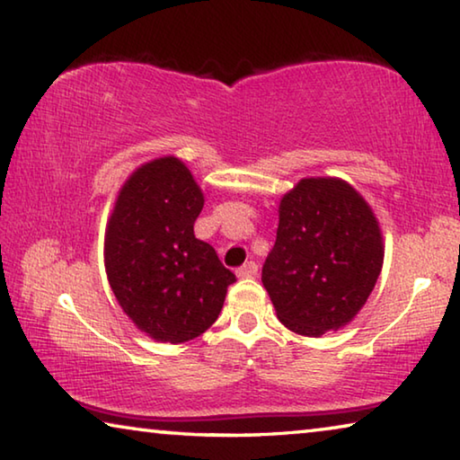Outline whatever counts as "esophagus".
<instances>
[{"mask_svg": "<svg viewBox=\"0 0 460 460\" xmlns=\"http://www.w3.org/2000/svg\"><path fill=\"white\" fill-rule=\"evenodd\" d=\"M237 274L243 276V278L255 276V274H258V263H255V261H245L243 266H241V268L237 270Z\"/></svg>", "mask_w": 460, "mask_h": 460, "instance_id": "esophagus-1", "label": "esophagus"}]
</instances>
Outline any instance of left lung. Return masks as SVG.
<instances>
[{
    "label": "left lung",
    "mask_w": 460,
    "mask_h": 460,
    "mask_svg": "<svg viewBox=\"0 0 460 460\" xmlns=\"http://www.w3.org/2000/svg\"><path fill=\"white\" fill-rule=\"evenodd\" d=\"M384 266L371 208L339 178H305L279 202L261 282L288 329L321 337L351 323Z\"/></svg>",
    "instance_id": "8db88e82"
}]
</instances>
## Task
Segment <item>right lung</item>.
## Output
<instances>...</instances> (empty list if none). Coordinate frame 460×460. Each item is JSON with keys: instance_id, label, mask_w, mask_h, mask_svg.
I'll list each match as a JSON object with an SVG mask.
<instances>
[{"instance_id": "1", "label": "right lung", "mask_w": 460, "mask_h": 460, "mask_svg": "<svg viewBox=\"0 0 460 460\" xmlns=\"http://www.w3.org/2000/svg\"><path fill=\"white\" fill-rule=\"evenodd\" d=\"M205 199L181 160L137 168L115 202L105 235L111 290L139 331L184 342L219 316L235 274L213 245L194 237Z\"/></svg>"}]
</instances>
